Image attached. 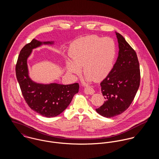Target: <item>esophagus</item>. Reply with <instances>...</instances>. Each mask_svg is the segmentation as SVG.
Masks as SVG:
<instances>
[{"mask_svg":"<svg viewBox=\"0 0 159 159\" xmlns=\"http://www.w3.org/2000/svg\"><path fill=\"white\" fill-rule=\"evenodd\" d=\"M84 92L86 94H92L95 92V91L93 90V89L91 87V86H86V88H84Z\"/></svg>","mask_w":159,"mask_h":159,"instance_id":"1","label":"esophagus"}]
</instances>
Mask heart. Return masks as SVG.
<instances>
[{
	"instance_id": "b5f03b06",
	"label": "heart",
	"mask_w": 159,
	"mask_h": 159,
	"mask_svg": "<svg viewBox=\"0 0 159 159\" xmlns=\"http://www.w3.org/2000/svg\"><path fill=\"white\" fill-rule=\"evenodd\" d=\"M116 54V45L109 37L102 38L95 35L75 40L70 46L69 55L73 62H67L68 71L76 75L84 73L94 81L107 77L113 66Z\"/></svg>"
}]
</instances>
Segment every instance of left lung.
<instances>
[{
	"instance_id": "8db88e82",
	"label": "left lung",
	"mask_w": 159,
	"mask_h": 159,
	"mask_svg": "<svg viewBox=\"0 0 159 159\" xmlns=\"http://www.w3.org/2000/svg\"><path fill=\"white\" fill-rule=\"evenodd\" d=\"M119 56L108 75L100 83L106 100L97 112L106 117L124 113L133 102L140 83L139 64L135 51L119 33Z\"/></svg>"
}]
</instances>
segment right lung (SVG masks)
I'll list each match as a JSON object with an SVG mask.
<instances>
[{
  "label": "right lung",
  "mask_w": 159,
  "mask_h": 159,
  "mask_svg": "<svg viewBox=\"0 0 159 159\" xmlns=\"http://www.w3.org/2000/svg\"><path fill=\"white\" fill-rule=\"evenodd\" d=\"M42 44V42L33 39L30 43L23 47L16 64V75L23 97L28 106L43 116L51 117L57 116L67 108L74 95L78 92L80 86L77 83L68 85L56 83L42 84L30 79L27 59L32 50Z\"/></svg>",
  "instance_id": "1"
}]
</instances>
